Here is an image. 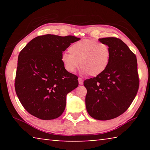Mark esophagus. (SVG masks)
I'll return each mask as SVG.
<instances>
[{"mask_svg": "<svg viewBox=\"0 0 150 150\" xmlns=\"http://www.w3.org/2000/svg\"><path fill=\"white\" fill-rule=\"evenodd\" d=\"M78 80H79V85H83V79L82 78L79 77L78 79Z\"/></svg>", "mask_w": 150, "mask_h": 150, "instance_id": "obj_1", "label": "esophagus"}]
</instances>
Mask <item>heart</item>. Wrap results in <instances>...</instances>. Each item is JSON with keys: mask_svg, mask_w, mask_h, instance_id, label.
Masks as SVG:
<instances>
[{"mask_svg": "<svg viewBox=\"0 0 150 150\" xmlns=\"http://www.w3.org/2000/svg\"><path fill=\"white\" fill-rule=\"evenodd\" d=\"M69 52L70 54L63 53L61 61L69 73H74L81 63L83 73L96 76L107 68L110 62V48L95 40L85 39L75 42L69 47Z\"/></svg>", "mask_w": 150, "mask_h": 150, "instance_id": "obj_1", "label": "heart"}]
</instances>
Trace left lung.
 I'll use <instances>...</instances> for the list:
<instances>
[{
  "mask_svg": "<svg viewBox=\"0 0 150 150\" xmlns=\"http://www.w3.org/2000/svg\"><path fill=\"white\" fill-rule=\"evenodd\" d=\"M110 48L108 65L96 77L84 81L87 93L86 108L88 115L99 120L118 117L132 103L139 88L136 55L117 38L98 39Z\"/></svg>",
  "mask_w": 150,
  "mask_h": 150,
  "instance_id": "left-lung-1",
  "label": "left lung"
}]
</instances>
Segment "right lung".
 <instances>
[{
  "label": "right lung",
  "instance_id": "add662e5",
  "mask_svg": "<svg viewBox=\"0 0 150 150\" xmlns=\"http://www.w3.org/2000/svg\"><path fill=\"white\" fill-rule=\"evenodd\" d=\"M79 40L73 35H39L20 52L15 91L30 115L42 120H53L62 115L66 96L79 82L77 75L65 69L61 56L71 44Z\"/></svg>",
  "mask_w": 150,
  "mask_h": 150
}]
</instances>
